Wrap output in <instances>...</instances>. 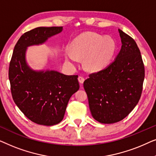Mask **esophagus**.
Wrapping results in <instances>:
<instances>
[{"label": "esophagus", "mask_w": 156, "mask_h": 156, "mask_svg": "<svg viewBox=\"0 0 156 156\" xmlns=\"http://www.w3.org/2000/svg\"><path fill=\"white\" fill-rule=\"evenodd\" d=\"M78 80H79V82L81 84V87L82 86V84L83 83H84V77H82V76H80L78 77Z\"/></svg>", "instance_id": "34e87169"}]
</instances>
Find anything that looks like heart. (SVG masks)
Listing matches in <instances>:
<instances>
[{
    "mask_svg": "<svg viewBox=\"0 0 156 156\" xmlns=\"http://www.w3.org/2000/svg\"><path fill=\"white\" fill-rule=\"evenodd\" d=\"M70 48L73 55L68 54L67 60L75 62V56L85 57L87 69L99 71L112 60L116 51V44L111 37H104L95 33H85L72 42Z\"/></svg>",
    "mask_w": 156,
    "mask_h": 156,
    "instance_id": "obj_1",
    "label": "heart"
}]
</instances>
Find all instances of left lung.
Segmentation results:
<instances>
[{"mask_svg":"<svg viewBox=\"0 0 156 156\" xmlns=\"http://www.w3.org/2000/svg\"><path fill=\"white\" fill-rule=\"evenodd\" d=\"M121 49L114 62L84 82L93 118L114 123L129 115L141 96L145 69L141 55L133 38L119 30Z\"/></svg>","mask_w":156,"mask_h":156,"instance_id":"1","label":"left lung"}]
</instances>
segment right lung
<instances>
[{"mask_svg":"<svg viewBox=\"0 0 156 156\" xmlns=\"http://www.w3.org/2000/svg\"><path fill=\"white\" fill-rule=\"evenodd\" d=\"M62 30V27H39L26 32L15 46L8 76L13 101L25 116L40 125L53 126L65 116L68 101L80 89L77 75L54 70L34 71L27 65L28 46L44 43Z\"/></svg>","mask_w":156,"mask_h":156,"instance_id":"1","label":"right lung"}]
</instances>
